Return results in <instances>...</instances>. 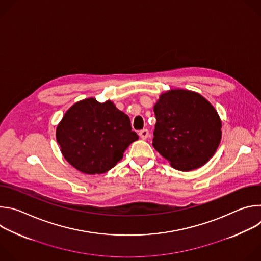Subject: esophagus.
<instances>
[{
    "mask_svg": "<svg viewBox=\"0 0 261 261\" xmlns=\"http://www.w3.org/2000/svg\"><path fill=\"white\" fill-rule=\"evenodd\" d=\"M139 136H140V138H142V139H146L147 137H148V135H150V132H148V130L147 129H142V130H140L139 131Z\"/></svg>",
    "mask_w": 261,
    "mask_h": 261,
    "instance_id": "obj_1",
    "label": "esophagus"
}]
</instances>
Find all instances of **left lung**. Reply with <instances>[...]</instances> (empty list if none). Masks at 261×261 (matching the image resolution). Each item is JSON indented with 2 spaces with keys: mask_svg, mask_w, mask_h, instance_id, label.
I'll return each mask as SVG.
<instances>
[{
  "mask_svg": "<svg viewBox=\"0 0 261 261\" xmlns=\"http://www.w3.org/2000/svg\"><path fill=\"white\" fill-rule=\"evenodd\" d=\"M156 125L153 145L170 165L180 171L205 164L221 140V120L201 95L171 90L154 106Z\"/></svg>",
  "mask_w": 261,
  "mask_h": 261,
  "instance_id": "1",
  "label": "left lung"
}]
</instances>
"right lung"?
I'll list each match as a JSON object with an SVG mask.
<instances>
[{"mask_svg": "<svg viewBox=\"0 0 261 261\" xmlns=\"http://www.w3.org/2000/svg\"><path fill=\"white\" fill-rule=\"evenodd\" d=\"M56 135L65 159L87 174L115 167L130 143L138 139L127 115L113 102L100 103L94 98L71 106Z\"/></svg>", "mask_w": 261, "mask_h": 261, "instance_id": "1", "label": "right lung"}]
</instances>
